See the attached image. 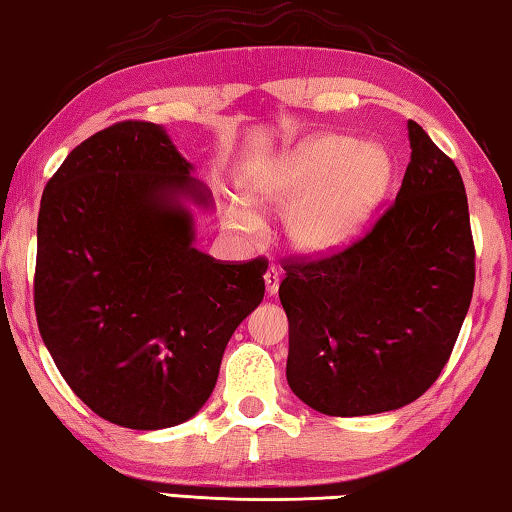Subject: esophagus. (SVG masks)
I'll return each mask as SVG.
<instances>
[{
    "instance_id": "34e87169",
    "label": "esophagus",
    "mask_w": 512,
    "mask_h": 512,
    "mask_svg": "<svg viewBox=\"0 0 512 512\" xmlns=\"http://www.w3.org/2000/svg\"><path fill=\"white\" fill-rule=\"evenodd\" d=\"M264 282H266V294H269V296L278 294V289H280V269H275V266H271V269L266 271V275H264Z\"/></svg>"
}]
</instances>
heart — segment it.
Listing matches in <instances>:
<instances>
[{"label":"heart","mask_w":512,"mask_h":512,"mask_svg":"<svg viewBox=\"0 0 512 512\" xmlns=\"http://www.w3.org/2000/svg\"><path fill=\"white\" fill-rule=\"evenodd\" d=\"M394 180V159L378 143L316 134L259 161L241 182L243 200L225 207V223L246 237L264 227L257 212H287L291 246L330 253L351 241L380 207Z\"/></svg>","instance_id":"heart-1"}]
</instances>
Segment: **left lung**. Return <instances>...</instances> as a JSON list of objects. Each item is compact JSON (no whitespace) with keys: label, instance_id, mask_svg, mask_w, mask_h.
I'll return each mask as SVG.
<instances>
[{"label":"left lung","instance_id":"1","mask_svg":"<svg viewBox=\"0 0 512 512\" xmlns=\"http://www.w3.org/2000/svg\"><path fill=\"white\" fill-rule=\"evenodd\" d=\"M410 164L394 205L342 253L287 264V383L330 417L417 401L440 376L474 291L462 177L408 120Z\"/></svg>","mask_w":512,"mask_h":512}]
</instances>
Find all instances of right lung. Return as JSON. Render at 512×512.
Returning a JSON list of instances; mask_svg holds the SVG:
<instances>
[{
	"instance_id": "1",
	"label": "right lung",
	"mask_w": 512,
	"mask_h": 512,
	"mask_svg": "<svg viewBox=\"0 0 512 512\" xmlns=\"http://www.w3.org/2000/svg\"><path fill=\"white\" fill-rule=\"evenodd\" d=\"M191 170L164 127L127 120L77 145L40 200V337L72 392L134 431L196 415L264 298L269 262L196 248L191 207L214 198Z\"/></svg>"
}]
</instances>
